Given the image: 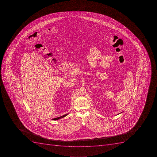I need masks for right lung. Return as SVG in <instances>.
Wrapping results in <instances>:
<instances>
[{"mask_svg": "<svg viewBox=\"0 0 157 157\" xmlns=\"http://www.w3.org/2000/svg\"><path fill=\"white\" fill-rule=\"evenodd\" d=\"M68 115V114H67L64 115H63V116H60V117H59L57 118H55L53 119V120H59V119L62 118L64 117H65V116H67V115Z\"/></svg>", "mask_w": 157, "mask_h": 157, "instance_id": "right-lung-1", "label": "right lung"}]
</instances>
